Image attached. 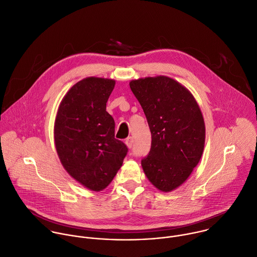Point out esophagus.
<instances>
[{
  "instance_id": "34e87169",
  "label": "esophagus",
  "mask_w": 257,
  "mask_h": 257,
  "mask_svg": "<svg viewBox=\"0 0 257 257\" xmlns=\"http://www.w3.org/2000/svg\"><path fill=\"white\" fill-rule=\"evenodd\" d=\"M133 138L132 137H128L127 139H126V141H125V143H126V145H127V147L128 148H132V146H133Z\"/></svg>"
}]
</instances>
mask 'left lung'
I'll use <instances>...</instances> for the list:
<instances>
[{"label":"left lung","instance_id":"1","mask_svg":"<svg viewBox=\"0 0 257 257\" xmlns=\"http://www.w3.org/2000/svg\"><path fill=\"white\" fill-rule=\"evenodd\" d=\"M130 88L140 103L151 132V148L141 165L149 181L168 192L180 186L198 164L205 142V125L191 93L175 80L148 77Z\"/></svg>","mask_w":257,"mask_h":257}]
</instances>
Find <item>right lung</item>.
<instances>
[{
    "mask_svg": "<svg viewBox=\"0 0 257 257\" xmlns=\"http://www.w3.org/2000/svg\"><path fill=\"white\" fill-rule=\"evenodd\" d=\"M114 86L111 79H83L63 98L56 116L59 158L74 179L93 191L110 184L128 152L115 138V122L106 111Z\"/></svg>",
    "mask_w": 257,
    "mask_h": 257,
    "instance_id": "1",
    "label": "right lung"
}]
</instances>
